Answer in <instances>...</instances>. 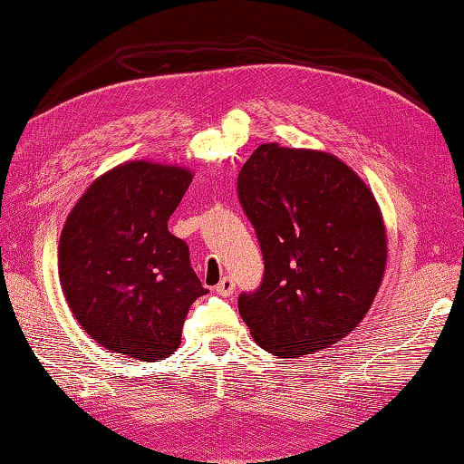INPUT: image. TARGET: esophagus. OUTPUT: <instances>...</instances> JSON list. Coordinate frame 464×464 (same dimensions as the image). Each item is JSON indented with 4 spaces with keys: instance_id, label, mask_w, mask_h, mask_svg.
<instances>
[{
    "instance_id": "1",
    "label": "esophagus",
    "mask_w": 464,
    "mask_h": 464,
    "mask_svg": "<svg viewBox=\"0 0 464 464\" xmlns=\"http://www.w3.org/2000/svg\"><path fill=\"white\" fill-rule=\"evenodd\" d=\"M216 292H218L220 296H230L232 292H234V280L230 276H224L218 282V286H216Z\"/></svg>"
}]
</instances>
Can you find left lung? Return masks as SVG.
I'll return each instance as SVG.
<instances>
[{
  "label": "left lung",
  "mask_w": 464,
  "mask_h": 464,
  "mask_svg": "<svg viewBox=\"0 0 464 464\" xmlns=\"http://www.w3.org/2000/svg\"><path fill=\"white\" fill-rule=\"evenodd\" d=\"M238 200L264 256L260 286L238 296L254 340L298 358L351 334L386 266L371 188L333 154L262 144L240 169Z\"/></svg>",
  "instance_id": "left-lung-1"
}]
</instances>
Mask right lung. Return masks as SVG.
<instances>
[{
	"instance_id": "add662e5",
	"label": "right lung",
	"mask_w": 464,
	"mask_h": 464,
	"mask_svg": "<svg viewBox=\"0 0 464 464\" xmlns=\"http://www.w3.org/2000/svg\"><path fill=\"white\" fill-rule=\"evenodd\" d=\"M192 174L126 162L73 206L58 248L60 282L75 320L106 351L144 362L174 354L192 302L206 295L190 250L168 230Z\"/></svg>"
}]
</instances>
